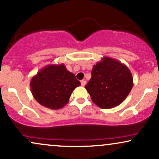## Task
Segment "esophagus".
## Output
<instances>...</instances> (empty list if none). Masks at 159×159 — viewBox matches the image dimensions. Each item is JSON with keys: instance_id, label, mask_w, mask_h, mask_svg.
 I'll list each match as a JSON object with an SVG mask.
<instances>
[{"instance_id": "obj_1", "label": "esophagus", "mask_w": 159, "mask_h": 159, "mask_svg": "<svg viewBox=\"0 0 159 159\" xmlns=\"http://www.w3.org/2000/svg\"><path fill=\"white\" fill-rule=\"evenodd\" d=\"M81 84L82 87H84V86H85V85H86V81H85V80H81Z\"/></svg>"}]
</instances>
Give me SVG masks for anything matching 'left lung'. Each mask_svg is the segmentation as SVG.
Masks as SVG:
<instances>
[{"mask_svg": "<svg viewBox=\"0 0 159 159\" xmlns=\"http://www.w3.org/2000/svg\"><path fill=\"white\" fill-rule=\"evenodd\" d=\"M91 75L85 88L92 101L101 108H112L119 105L132 89V72L117 60L104 57L93 66Z\"/></svg>", "mask_w": 159, "mask_h": 159, "instance_id": "obj_1", "label": "left lung"}]
</instances>
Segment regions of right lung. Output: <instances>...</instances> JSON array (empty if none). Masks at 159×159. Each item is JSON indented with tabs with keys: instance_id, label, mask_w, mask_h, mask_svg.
Returning <instances> with one entry per match:
<instances>
[{
	"instance_id": "obj_1",
	"label": "right lung",
	"mask_w": 159,
	"mask_h": 159,
	"mask_svg": "<svg viewBox=\"0 0 159 159\" xmlns=\"http://www.w3.org/2000/svg\"><path fill=\"white\" fill-rule=\"evenodd\" d=\"M80 85L75 75L67 70L63 63L43 67L30 82L32 95L36 102L52 110L64 107L75 88Z\"/></svg>"
}]
</instances>
